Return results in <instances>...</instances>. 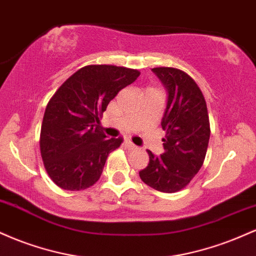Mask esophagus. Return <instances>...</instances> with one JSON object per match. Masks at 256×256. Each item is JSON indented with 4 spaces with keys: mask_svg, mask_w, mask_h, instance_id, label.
I'll use <instances>...</instances> for the list:
<instances>
[{
    "mask_svg": "<svg viewBox=\"0 0 256 256\" xmlns=\"http://www.w3.org/2000/svg\"><path fill=\"white\" fill-rule=\"evenodd\" d=\"M125 143H126V146H128V149H132V150H134V149H137V146H134V143L131 142V140H126Z\"/></svg>",
    "mask_w": 256,
    "mask_h": 256,
    "instance_id": "obj_1",
    "label": "esophagus"
}]
</instances>
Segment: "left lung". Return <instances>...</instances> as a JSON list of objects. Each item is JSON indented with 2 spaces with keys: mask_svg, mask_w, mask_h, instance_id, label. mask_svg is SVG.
Listing matches in <instances>:
<instances>
[{
  "mask_svg": "<svg viewBox=\"0 0 256 256\" xmlns=\"http://www.w3.org/2000/svg\"><path fill=\"white\" fill-rule=\"evenodd\" d=\"M168 92L162 118L165 152L154 156L148 152L149 164L140 172L143 183L161 192L184 189L200 171L210 136L207 104L196 82L174 67H155Z\"/></svg>",
  "mask_w": 256,
  "mask_h": 256,
  "instance_id": "obj_1",
  "label": "left lung"
}]
</instances>
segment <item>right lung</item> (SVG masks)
<instances>
[{"label":"right lung","instance_id":"add662e5","mask_svg":"<svg viewBox=\"0 0 256 256\" xmlns=\"http://www.w3.org/2000/svg\"><path fill=\"white\" fill-rule=\"evenodd\" d=\"M140 72L114 64L82 67L46 104L40 136L43 165L58 188L79 192L101 177L110 152L122 138H106L100 126L110 102Z\"/></svg>","mask_w":256,"mask_h":256}]
</instances>
